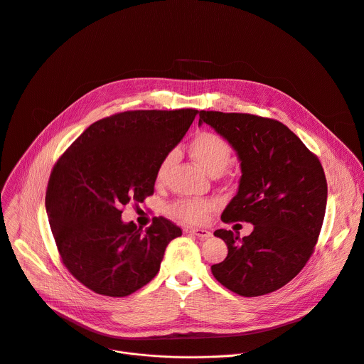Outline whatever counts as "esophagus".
<instances>
[{"label": "esophagus", "mask_w": 364, "mask_h": 364, "mask_svg": "<svg viewBox=\"0 0 364 364\" xmlns=\"http://www.w3.org/2000/svg\"><path fill=\"white\" fill-rule=\"evenodd\" d=\"M190 232L193 235H196L197 238H200V240H208V238L212 237L210 230L209 229H203V228H191Z\"/></svg>", "instance_id": "obj_1"}]
</instances>
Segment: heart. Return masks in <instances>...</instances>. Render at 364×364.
I'll list each match as a JSON object with an SVG mask.
<instances>
[{"mask_svg": "<svg viewBox=\"0 0 364 364\" xmlns=\"http://www.w3.org/2000/svg\"><path fill=\"white\" fill-rule=\"evenodd\" d=\"M190 154L193 159L208 171L210 176L220 174L232 156V149L229 144L219 135L212 132H202L190 144ZM171 155L165 156L159 164L156 178L164 180L171 162ZM213 209V202L209 199H181L173 203L171 212L174 216L184 222L199 223L203 222L208 213Z\"/></svg>", "mask_w": 364, "mask_h": 364, "instance_id": "b5f03b06", "label": "heart"}]
</instances>
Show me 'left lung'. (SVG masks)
Instances as JSON below:
<instances>
[{
  "mask_svg": "<svg viewBox=\"0 0 364 364\" xmlns=\"http://www.w3.org/2000/svg\"><path fill=\"white\" fill-rule=\"evenodd\" d=\"M240 159L238 191L222 220L250 222L248 237L218 229L226 258L212 266L230 291L254 297L289 283L314 252L326 208V180L319 159L283 123L247 113L200 112Z\"/></svg>",
  "mask_w": 364,
  "mask_h": 364,
  "instance_id": "obj_1",
  "label": "left lung"
}]
</instances>
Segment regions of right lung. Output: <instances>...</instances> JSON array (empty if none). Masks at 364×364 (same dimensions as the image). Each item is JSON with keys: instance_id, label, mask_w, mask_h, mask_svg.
Wrapping results in <instances>:
<instances>
[{"instance_id": "1", "label": "right lung", "mask_w": 364, "mask_h": 364, "mask_svg": "<svg viewBox=\"0 0 364 364\" xmlns=\"http://www.w3.org/2000/svg\"><path fill=\"white\" fill-rule=\"evenodd\" d=\"M193 109L135 110L88 126L52 170L46 212L65 267L92 291L123 297L159 272L181 229L154 218L145 230L122 206L154 193L159 164L183 139Z\"/></svg>"}]
</instances>
